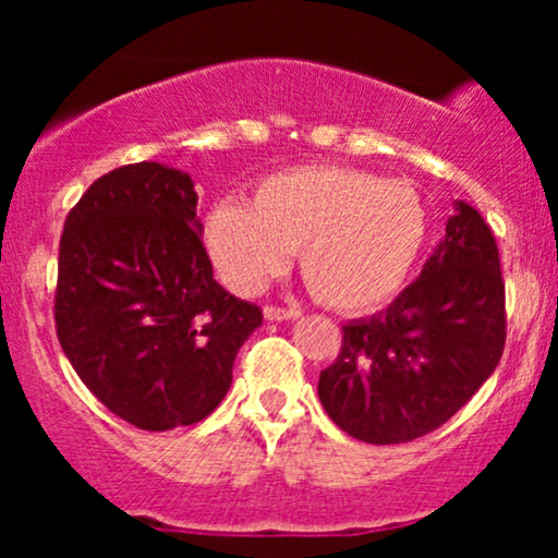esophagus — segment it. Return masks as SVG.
Returning a JSON list of instances; mask_svg holds the SVG:
<instances>
[{
	"label": "esophagus",
	"mask_w": 558,
	"mask_h": 558,
	"mask_svg": "<svg viewBox=\"0 0 558 558\" xmlns=\"http://www.w3.org/2000/svg\"><path fill=\"white\" fill-rule=\"evenodd\" d=\"M299 315H301V312L296 310V306H275V304L265 306V319H270V323H280V319H293Z\"/></svg>",
	"instance_id": "obj_1"
}]
</instances>
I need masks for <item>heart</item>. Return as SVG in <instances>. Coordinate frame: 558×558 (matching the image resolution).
<instances>
[{
  "mask_svg": "<svg viewBox=\"0 0 558 558\" xmlns=\"http://www.w3.org/2000/svg\"><path fill=\"white\" fill-rule=\"evenodd\" d=\"M427 233V209L407 181L343 165H304L265 178L252 207L222 202L207 217V246L222 278L254 291L299 248L312 296L338 312H367L403 286Z\"/></svg>",
  "mask_w": 558,
  "mask_h": 558,
  "instance_id": "obj_1",
  "label": "heart"
}]
</instances>
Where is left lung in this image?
I'll return each mask as SVG.
<instances>
[{"mask_svg":"<svg viewBox=\"0 0 558 558\" xmlns=\"http://www.w3.org/2000/svg\"><path fill=\"white\" fill-rule=\"evenodd\" d=\"M506 343L498 246L459 202L422 275L380 315L343 325L341 354L319 373L328 417L364 444L438 430L493 375Z\"/></svg>","mask_w":558,"mask_h":558,"instance_id":"left-lung-1","label":"left lung"}]
</instances>
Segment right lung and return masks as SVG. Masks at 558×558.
<instances>
[{"label": "right lung", "instance_id": "right-lung-1", "mask_svg": "<svg viewBox=\"0 0 558 558\" xmlns=\"http://www.w3.org/2000/svg\"><path fill=\"white\" fill-rule=\"evenodd\" d=\"M198 230L194 183L159 162L96 178L62 228L57 338L83 386L141 430L213 414L262 325L217 283Z\"/></svg>", "mask_w": 558, "mask_h": 558}]
</instances>
